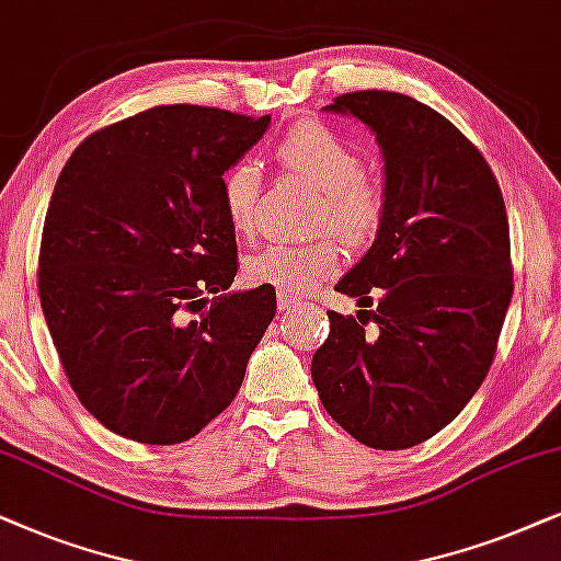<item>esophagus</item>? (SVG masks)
Instances as JSON below:
<instances>
[{
	"label": "esophagus",
	"mask_w": 561,
	"mask_h": 561,
	"mask_svg": "<svg viewBox=\"0 0 561 561\" xmlns=\"http://www.w3.org/2000/svg\"><path fill=\"white\" fill-rule=\"evenodd\" d=\"M276 302H279V310L282 312H287V310H295L302 300L297 295H293V293H279V297H276Z\"/></svg>",
	"instance_id": "obj_1"
}]
</instances>
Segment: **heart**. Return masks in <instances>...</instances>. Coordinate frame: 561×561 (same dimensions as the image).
<instances>
[{"label": "heart", "instance_id": "b5f03b06", "mask_svg": "<svg viewBox=\"0 0 561 561\" xmlns=\"http://www.w3.org/2000/svg\"><path fill=\"white\" fill-rule=\"evenodd\" d=\"M287 174L310 182L320 192L312 226L333 230L348 245L369 243L387 210L385 186L364 174V159L346 138L323 123L295 125L274 148ZM261 171L241 161L222 176V210L238 236L253 238L261 228ZM335 236L310 243H274L245 261V274L256 285H272L302 295L339 272L341 245Z\"/></svg>", "mask_w": 561, "mask_h": 561}]
</instances>
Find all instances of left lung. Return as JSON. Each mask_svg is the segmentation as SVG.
Wrapping results in <instances>:
<instances>
[{"label": "left lung", "mask_w": 561, "mask_h": 561, "mask_svg": "<svg viewBox=\"0 0 561 561\" xmlns=\"http://www.w3.org/2000/svg\"><path fill=\"white\" fill-rule=\"evenodd\" d=\"M325 110L375 130L387 210L371 249L335 285L362 308L377 297V310H328L312 382L356 442L410 449L461 413L495 358L513 297L503 192L472 140L413 96L364 89Z\"/></svg>", "instance_id": "left-lung-1"}]
</instances>
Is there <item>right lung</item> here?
<instances>
[{
	"label": "right lung",
	"mask_w": 561,
	"mask_h": 561,
	"mask_svg": "<svg viewBox=\"0 0 561 561\" xmlns=\"http://www.w3.org/2000/svg\"><path fill=\"white\" fill-rule=\"evenodd\" d=\"M268 119L163 104L92 133L58 174L37 293L69 385L117 436H197L272 323V285L226 293L238 249L222 210V174Z\"/></svg>",
	"instance_id": "obj_1"
}]
</instances>
